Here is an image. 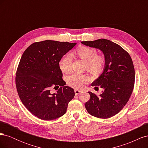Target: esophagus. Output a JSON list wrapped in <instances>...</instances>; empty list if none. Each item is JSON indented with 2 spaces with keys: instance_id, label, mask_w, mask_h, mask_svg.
<instances>
[{
  "instance_id": "1",
  "label": "esophagus",
  "mask_w": 148,
  "mask_h": 148,
  "mask_svg": "<svg viewBox=\"0 0 148 148\" xmlns=\"http://www.w3.org/2000/svg\"><path fill=\"white\" fill-rule=\"evenodd\" d=\"M82 92H83L82 91L78 90V89H75V95H79V94H80V93Z\"/></svg>"
}]
</instances>
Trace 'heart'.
<instances>
[{
	"mask_svg": "<svg viewBox=\"0 0 148 148\" xmlns=\"http://www.w3.org/2000/svg\"><path fill=\"white\" fill-rule=\"evenodd\" d=\"M71 56H77L86 63V69L92 74H99L104 70V59L101 56H97L96 51L92 48L82 46L71 52ZM71 56L69 53L65 54L62 57L59 62L60 69L64 73H69L71 72L73 61ZM89 81V78L88 76L75 73L67 78V82L70 86L77 89L82 88Z\"/></svg>",
	"mask_w": 148,
	"mask_h": 148,
	"instance_id": "1",
	"label": "heart"
}]
</instances>
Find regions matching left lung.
<instances>
[{
	"label": "left lung",
	"mask_w": 148,
	"mask_h": 148,
	"mask_svg": "<svg viewBox=\"0 0 148 148\" xmlns=\"http://www.w3.org/2000/svg\"><path fill=\"white\" fill-rule=\"evenodd\" d=\"M85 46L100 50L104 56V68L91 86L104 90L99 96L89 91L90 99L85 107L96 117L108 119L118 114L128 101L135 84V72L129 53L110 40L82 41Z\"/></svg>",
	"instance_id": "8db88e82"
}]
</instances>
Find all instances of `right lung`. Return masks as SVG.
I'll return each instance as SVG.
<instances>
[{
  "instance_id": "obj_1",
  "label": "right lung",
  "mask_w": 148,
  "mask_h": 148,
  "mask_svg": "<svg viewBox=\"0 0 148 148\" xmlns=\"http://www.w3.org/2000/svg\"><path fill=\"white\" fill-rule=\"evenodd\" d=\"M76 44L46 40L32 44L21 56L16 74L17 91L24 106L40 119L64 115L75 96L73 89L62 78L59 62ZM59 86L56 93L50 91L52 86Z\"/></svg>"
}]
</instances>
